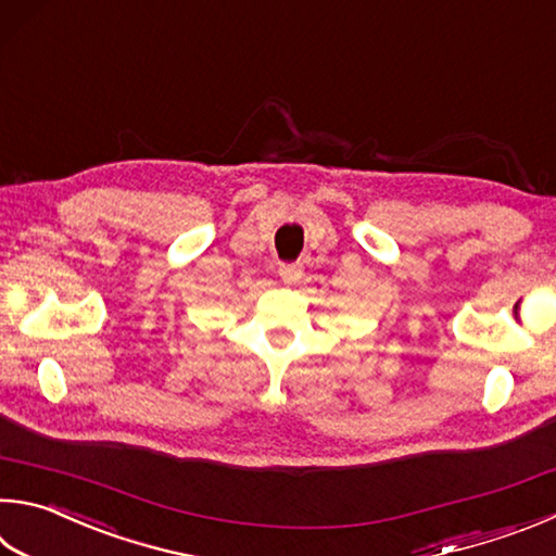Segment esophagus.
<instances>
[{"mask_svg": "<svg viewBox=\"0 0 556 556\" xmlns=\"http://www.w3.org/2000/svg\"><path fill=\"white\" fill-rule=\"evenodd\" d=\"M301 275H304V269H301L299 265H281L279 267V277L285 285H296Z\"/></svg>", "mask_w": 556, "mask_h": 556, "instance_id": "obj_1", "label": "esophagus"}]
</instances>
